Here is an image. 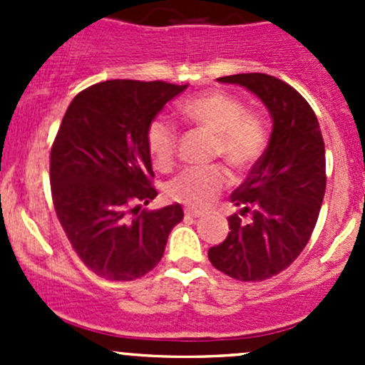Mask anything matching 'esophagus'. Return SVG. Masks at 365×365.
Wrapping results in <instances>:
<instances>
[{
    "mask_svg": "<svg viewBox=\"0 0 365 365\" xmlns=\"http://www.w3.org/2000/svg\"><path fill=\"white\" fill-rule=\"evenodd\" d=\"M185 215L197 219V217H203L205 212H201V210H194V208H185Z\"/></svg>",
    "mask_w": 365,
    "mask_h": 365,
    "instance_id": "esophagus-1",
    "label": "esophagus"
}]
</instances>
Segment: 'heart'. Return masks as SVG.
Here are the masks:
<instances>
[{"instance_id":"1","label":"heart","mask_w":365,"mask_h":365,"mask_svg":"<svg viewBox=\"0 0 365 365\" xmlns=\"http://www.w3.org/2000/svg\"><path fill=\"white\" fill-rule=\"evenodd\" d=\"M182 116L201 130L213 135L212 157H220L233 171L249 169L267 146V128L263 121L249 114L244 102L222 91H206L190 98L180 109ZM178 134L165 118H157L146 130V146L153 164L168 171L175 164ZM226 173L217 165L203 169H185L165 187V194L192 208H206L213 203L226 185Z\"/></svg>"}]
</instances>
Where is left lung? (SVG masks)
<instances>
[{
	"mask_svg": "<svg viewBox=\"0 0 365 365\" xmlns=\"http://www.w3.org/2000/svg\"><path fill=\"white\" fill-rule=\"evenodd\" d=\"M219 83L240 84L272 116V134L247 180L230 196L237 213L230 233L210 247L217 270L238 281H264L286 270L311 238L325 196V143L304 97L267 73H237Z\"/></svg>",
	"mask_w": 365,
	"mask_h": 365,
	"instance_id": "8db88e82",
	"label": "left lung"
}]
</instances>
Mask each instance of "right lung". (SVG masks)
<instances>
[{
    "label": "right lung",
    "mask_w": 365,
    "mask_h": 365,
    "mask_svg": "<svg viewBox=\"0 0 365 365\" xmlns=\"http://www.w3.org/2000/svg\"><path fill=\"white\" fill-rule=\"evenodd\" d=\"M189 84L113 79L73 97L51 150L58 220L84 264L109 281H134L164 256L183 219L178 203L141 210L157 196L146 130Z\"/></svg>",
    "instance_id": "1"
}]
</instances>
